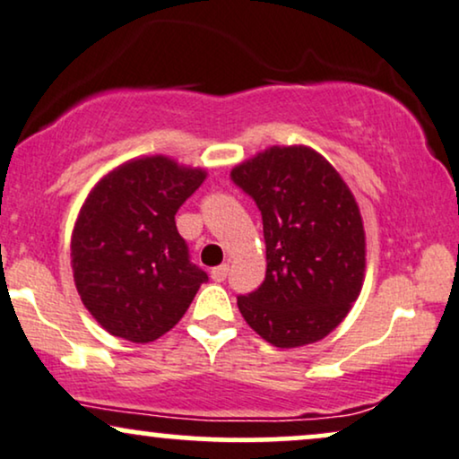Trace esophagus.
Instances as JSON below:
<instances>
[{
	"label": "esophagus",
	"instance_id": "1",
	"mask_svg": "<svg viewBox=\"0 0 459 459\" xmlns=\"http://www.w3.org/2000/svg\"><path fill=\"white\" fill-rule=\"evenodd\" d=\"M212 280L213 281H224L226 280V275H229V264H220V266H216V269H212Z\"/></svg>",
	"mask_w": 459,
	"mask_h": 459
}]
</instances>
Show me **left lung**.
<instances>
[{
	"label": "left lung",
	"mask_w": 459,
	"mask_h": 459,
	"mask_svg": "<svg viewBox=\"0 0 459 459\" xmlns=\"http://www.w3.org/2000/svg\"><path fill=\"white\" fill-rule=\"evenodd\" d=\"M256 203L264 281L237 297L241 316L275 347L316 343L343 322L364 280V226L334 167L311 148L273 146L230 171Z\"/></svg>",
	"instance_id": "obj_1"
}]
</instances>
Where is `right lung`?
Returning <instances> with one entry per match:
<instances>
[{
    "instance_id": "add662e5",
    "label": "right lung",
    "mask_w": 459,
    "mask_h": 459,
    "mask_svg": "<svg viewBox=\"0 0 459 459\" xmlns=\"http://www.w3.org/2000/svg\"><path fill=\"white\" fill-rule=\"evenodd\" d=\"M205 179L165 156L125 162L92 188L72 235L74 281L109 334L150 343L210 277L190 263L176 213Z\"/></svg>"
}]
</instances>
